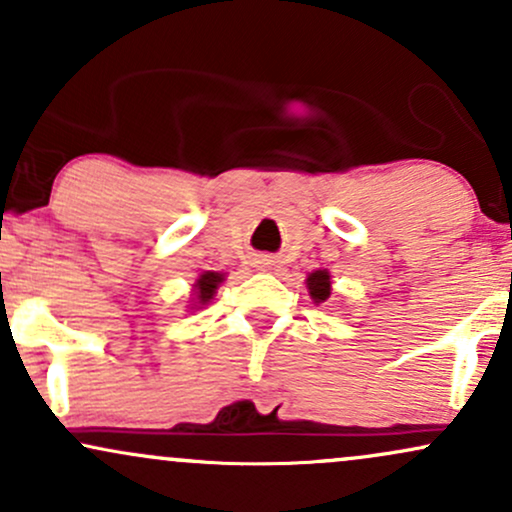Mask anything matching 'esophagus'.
Masks as SVG:
<instances>
[{"instance_id": "34e87169", "label": "esophagus", "mask_w": 512, "mask_h": 512, "mask_svg": "<svg viewBox=\"0 0 512 512\" xmlns=\"http://www.w3.org/2000/svg\"><path fill=\"white\" fill-rule=\"evenodd\" d=\"M262 264H269V262H267V260H264V262H262Z\"/></svg>"}]
</instances>
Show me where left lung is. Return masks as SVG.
Segmentation results:
<instances>
[{"mask_svg": "<svg viewBox=\"0 0 512 512\" xmlns=\"http://www.w3.org/2000/svg\"><path fill=\"white\" fill-rule=\"evenodd\" d=\"M305 289H308V296L313 298L315 305L325 303L332 293L330 272H327V269H315V272H310L308 279H305Z\"/></svg>", "mask_w": 512, "mask_h": 512, "instance_id": "obj_1", "label": "left lung"}]
</instances>
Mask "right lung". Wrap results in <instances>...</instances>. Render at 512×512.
I'll list each match as a JSON object with an SVG mask.
<instances>
[{
    "label": "right lung",
    "instance_id": "obj_1",
    "mask_svg": "<svg viewBox=\"0 0 512 512\" xmlns=\"http://www.w3.org/2000/svg\"><path fill=\"white\" fill-rule=\"evenodd\" d=\"M226 281V272H202L197 276V281L192 284L190 293V310H202L204 305L214 301L219 286Z\"/></svg>",
    "mask_w": 512,
    "mask_h": 512
}]
</instances>
